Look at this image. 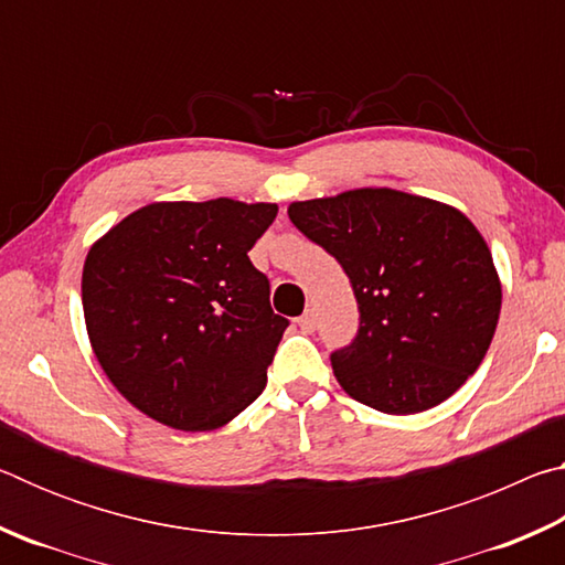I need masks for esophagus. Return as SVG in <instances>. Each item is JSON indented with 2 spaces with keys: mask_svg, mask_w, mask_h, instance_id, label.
Returning <instances> with one entry per match:
<instances>
[{
  "mask_svg": "<svg viewBox=\"0 0 565 565\" xmlns=\"http://www.w3.org/2000/svg\"><path fill=\"white\" fill-rule=\"evenodd\" d=\"M296 323H299L303 331H313V329H317V313L306 311V313H301L299 321H296Z\"/></svg>",
  "mask_w": 565,
  "mask_h": 565,
  "instance_id": "esophagus-1",
  "label": "esophagus"
}]
</instances>
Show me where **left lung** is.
I'll return each mask as SVG.
<instances>
[{"instance_id": "left-lung-1", "label": "left lung", "mask_w": 565, "mask_h": 565, "mask_svg": "<svg viewBox=\"0 0 565 565\" xmlns=\"http://www.w3.org/2000/svg\"><path fill=\"white\" fill-rule=\"evenodd\" d=\"M289 218L351 279L359 331L331 353L341 388L384 414L434 408L491 347L501 281L458 209L396 189H351L289 206Z\"/></svg>"}]
</instances>
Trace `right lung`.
Listing matches in <instances>:
<instances>
[{
    "label": "right lung",
    "instance_id": "obj_1",
    "mask_svg": "<svg viewBox=\"0 0 565 565\" xmlns=\"http://www.w3.org/2000/svg\"><path fill=\"white\" fill-rule=\"evenodd\" d=\"M279 206L157 202L89 248L84 321L104 374L141 414L214 431L252 404L289 321L248 252Z\"/></svg>",
    "mask_w": 565,
    "mask_h": 565
}]
</instances>
